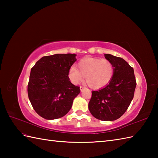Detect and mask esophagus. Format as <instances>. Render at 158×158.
I'll return each mask as SVG.
<instances>
[{
    "mask_svg": "<svg viewBox=\"0 0 158 158\" xmlns=\"http://www.w3.org/2000/svg\"><path fill=\"white\" fill-rule=\"evenodd\" d=\"M83 89H84V88H83V86H80V90H81V91L82 92L83 91Z\"/></svg>",
    "mask_w": 158,
    "mask_h": 158,
    "instance_id": "obj_1",
    "label": "esophagus"
}]
</instances>
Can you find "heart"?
Returning <instances> with one entry per match:
<instances>
[{
  "label": "heart",
  "instance_id": "heart-1",
  "mask_svg": "<svg viewBox=\"0 0 158 158\" xmlns=\"http://www.w3.org/2000/svg\"><path fill=\"white\" fill-rule=\"evenodd\" d=\"M79 69L73 66L69 70L68 76L73 84L81 83L85 76L87 84L92 89H100L108 85L114 75V66L106 59L85 58L77 64Z\"/></svg>",
  "mask_w": 158,
  "mask_h": 158
}]
</instances>
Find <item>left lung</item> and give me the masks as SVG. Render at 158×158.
I'll return each mask as SVG.
<instances>
[{
    "label": "left lung",
    "instance_id": "left-lung-1",
    "mask_svg": "<svg viewBox=\"0 0 158 158\" xmlns=\"http://www.w3.org/2000/svg\"><path fill=\"white\" fill-rule=\"evenodd\" d=\"M114 66L111 81L104 88L92 92L88 108L95 118L114 121L122 116L133 99L136 85L134 69L126 60L110 54H105Z\"/></svg>",
    "mask_w": 158,
    "mask_h": 158
}]
</instances>
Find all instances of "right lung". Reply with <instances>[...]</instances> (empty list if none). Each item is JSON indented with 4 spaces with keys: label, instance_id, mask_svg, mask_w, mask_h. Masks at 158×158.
I'll return each mask as SVG.
<instances>
[{
    "label": "right lung",
    "instance_id": "right-lung-1",
    "mask_svg": "<svg viewBox=\"0 0 158 158\" xmlns=\"http://www.w3.org/2000/svg\"><path fill=\"white\" fill-rule=\"evenodd\" d=\"M75 53L43 56L31 69L28 95L36 113L46 119L64 116L71 109L79 87L70 81L69 70L77 60Z\"/></svg>",
    "mask_w": 158,
    "mask_h": 158
}]
</instances>
